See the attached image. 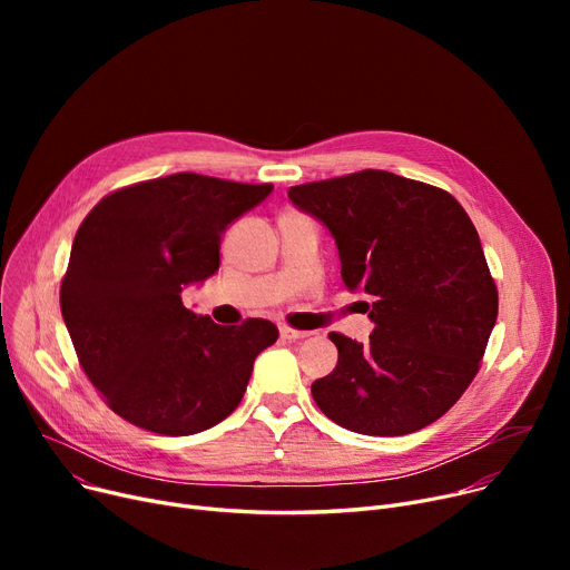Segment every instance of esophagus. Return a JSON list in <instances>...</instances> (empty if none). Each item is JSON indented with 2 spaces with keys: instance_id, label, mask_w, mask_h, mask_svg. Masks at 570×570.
Wrapping results in <instances>:
<instances>
[{
  "instance_id": "esophagus-1",
  "label": "esophagus",
  "mask_w": 570,
  "mask_h": 570,
  "mask_svg": "<svg viewBox=\"0 0 570 570\" xmlns=\"http://www.w3.org/2000/svg\"><path fill=\"white\" fill-rule=\"evenodd\" d=\"M279 335H282V340L295 342V340H303V337H307L309 333H305V331H295V327H288V325H284V327H279Z\"/></svg>"
}]
</instances>
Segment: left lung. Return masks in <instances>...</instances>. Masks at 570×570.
I'll return each instance as SVG.
<instances>
[{
    "label": "left lung",
    "instance_id": "obj_1",
    "mask_svg": "<svg viewBox=\"0 0 570 570\" xmlns=\"http://www.w3.org/2000/svg\"><path fill=\"white\" fill-rule=\"evenodd\" d=\"M288 196L333 233L344 284L372 297L365 346L327 335L340 357L312 383L314 402L357 434L428 428L481 370L499 312L464 207L439 187L372 168L297 185Z\"/></svg>",
    "mask_w": 570,
    "mask_h": 570
}]
</instances>
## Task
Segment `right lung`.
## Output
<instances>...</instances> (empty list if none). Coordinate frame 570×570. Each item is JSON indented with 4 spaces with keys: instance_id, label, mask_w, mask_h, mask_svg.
<instances>
[{
    "instance_id": "1",
    "label": "right lung",
    "mask_w": 570,
    "mask_h": 570,
    "mask_svg": "<svg viewBox=\"0 0 570 570\" xmlns=\"http://www.w3.org/2000/svg\"><path fill=\"white\" fill-rule=\"evenodd\" d=\"M269 191L175 173L104 196L82 219L59 307L82 372L127 423L187 436L243 400L275 323L217 325L183 305V288L217 273L224 228Z\"/></svg>"
}]
</instances>
